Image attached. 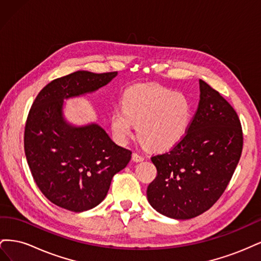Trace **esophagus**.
Here are the masks:
<instances>
[{
	"label": "esophagus",
	"instance_id": "obj_1",
	"mask_svg": "<svg viewBox=\"0 0 261 261\" xmlns=\"http://www.w3.org/2000/svg\"><path fill=\"white\" fill-rule=\"evenodd\" d=\"M144 159H145V158L141 155V154H139L137 152H134L133 153V160L135 161V162H141V161H144Z\"/></svg>",
	"mask_w": 261,
	"mask_h": 261
}]
</instances>
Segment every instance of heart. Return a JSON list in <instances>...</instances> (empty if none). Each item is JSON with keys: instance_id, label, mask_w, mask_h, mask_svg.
Returning a JSON list of instances; mask_svg holds the SVG:
<instances>
[{"instance_id": "obj_1", "label": "heart", "mask_w": 261, "mask_h": 261, "mask_svg": "<svg viewBox=\"0 0 261 261\" xmlns=\"http://www.w3.org/2000/svg\"><path fill=\"white\" fill-rule=\"evenodd\" d=\"M192 117V102L184 93L162 87H136L125 93L123 109L113 111L111 127L123 143L136 124L140 140L150 149L162 151L185 137Z\"/></svg>"}]
</instances>
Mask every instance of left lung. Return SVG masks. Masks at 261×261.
Here are the masks:
<instances>
[{"label":"left lung","mask_w":261,"mask_h":261,"mask_svg":"<svg viewBox=\"0 0 261 261\" xmlns=\"http://www.w3.org/2000/svg\"><path fill=\"white\" fill-rule=\"evenodd\" d=\"M200 100L185 137L151 161L156 177L147 188L161 215L187 220L210 209L238 167L243 130L238 113L221 94L199 81Z\"/></svg>","instance_id":"1"}]
</instances>
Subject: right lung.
Here are the masks:
<instances>
[{
  "label": "right lung",
  "instance_id": "1",
  "mask_svg": "<svg viewBox=\"0 0 261 261\" xmlns=\"http://www.w3.org/2000/svg\"><path fill=\"white\" fill-rule=\"evenodd\" d=\"M116 75L78 70L57 78L31 106L23 137L26 159L39 189L61 208L83 212L98 206L114 174L130 160V150L117 146L98 124L74 126L63 116L64 99L96 91Z\"/></svg>",
  "mask_w": 261,
  "mask_h": 261
}]
</instances>
